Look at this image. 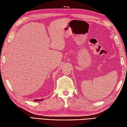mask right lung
I'll return each mask as SVG.
<instances>
[{
    "label": "right lung",
    "instance_id": "right-lung-1",
    "mask_svg": "<svg viewBox=\"0 0 127 127\" xmlns=\"http://www.w3.org/2000/svg\"><path fill=\"white\" fill-rule=\"evenodd\" d=\"M42 100H44V99H35V100H34L35 101H41Z\"/></svg>",
    "mask_w": 127,
    "mask_h": 127
}]
</instances>
